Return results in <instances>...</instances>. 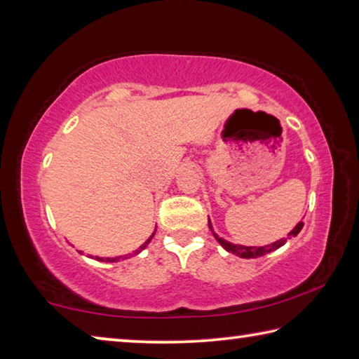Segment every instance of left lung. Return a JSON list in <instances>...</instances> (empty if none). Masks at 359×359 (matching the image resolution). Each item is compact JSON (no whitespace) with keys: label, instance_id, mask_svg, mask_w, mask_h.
Returning <instances> with one entry per match:
<instances>
[{"label":"left lung","instance_id":"obj_1","mask_svg":"<svg viewBox=\"0 0 359 359\" xmlns=\"http://www.w3.org/2000/svg\"><path fill=\"white\" fill-rule=\"evenodd\" d=\"M302 226H304V223L299 222V223H297L296 226H294V229L290 231L287 239H280V241L274 242V244H269V245H264V247H245V245H239V244H231V242L224 241V239H222V238H218V236L214 233V229H212V224H210V222H209V228L212 229V233H214L215 239L218 241V244H220L226 252H231V253L238 255V257H241V258H258V257H263V255H267V253L277 250V248L282 247L288 239L294 238V236L299 234V231L302 229Z\"/></svg>","mask_w":359,"mask_h":359}]
</instances>
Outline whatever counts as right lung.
Here are the masks:
<instances>
[{"label": "right lung", "instance_id": "add662e5", "mask_svg": "<svg viewBox=\"0 0 359 359\" xmlns=\"http://www.w3.org/2000/svg\"><path fill=\"white\" fill-rule=\"evenodd\" d=\"M155 231H156V229H155ZM154 236H155V233H154V234H151V236H150V238H149L147 241H145V242H144V244H142L141 247H139V248H137V250L135 252V255H137L139 252H142V250H144V248H145V247H147V244H149V242L151 241V238H154ZM118 258H121V257H117V258H106V259H104V258H100V257H96V259H98V261H109V263H114V261H118Z\"/></svg>", "mask_w": 359, "mask_h": 359}]
</instances>
